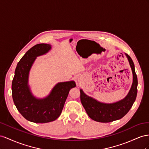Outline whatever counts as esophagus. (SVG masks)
<instances>
[{
  "label": "esophagus",
  "mask_w": 149,
  "mask_h": 149,
  "mask_svg": "<svg viewBox=\"0 0 149 149\" xmlns=\"http://www.w3.org/2000/svg\"><path fill=\"white\" fill-rule=\"evenodd\" d=\"M79 82H80V79H79Z\"/></svg>",
  "instance_id": "esophagus-1"
}]
</instances>
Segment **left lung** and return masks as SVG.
Returning a JSON list of instances; mask_svg holds the SVG:
<instances>
[{
  "label": "left lung",
  "mask_w": 149,
  "mask_h": 149,
  "mask_svg": "<svg viewBox=\"0 0 149 149\" xmlns=\"http://www.w3.org/2000/svg\"><path fill=\"white\" fill-rule=\"evenodd\" d=\"M125 56L132 72L133 80L130 91L124 99L111 104L104 103L87 95L82 88L80 90V101L88 117L92 120L107 123L120 119L128 113L134 104L137 94V77L132 60L127 54Z\"/></svg>",
  "instance_id": "obj_1"
}]
</instances>
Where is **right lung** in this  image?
<instances>
[{"mask_svg":"<svg viewBox=\"0 0 149 149\" xmlns=\"http://www.w3.org/2000/svg\"><path fill=\"white\" fill-rule=\"evenodd\" d=\"M50 44L34 45L25 54L17 65L12 83V95L15 105L21 115L29 121L47 123L60 116L71 88L75 87V81L58 82L44 98L33 94L29 84V73L37 57L48 53Z\"/></svg>","mask_w":149,"mask_h":149,"instance_id":"right-lung-1","label":"right lung"}]
</instances>
